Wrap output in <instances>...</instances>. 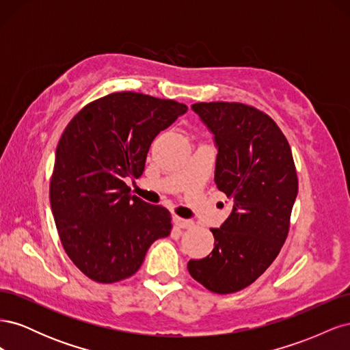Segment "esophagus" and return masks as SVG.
Masks as SVG:
<instances>
[{
    "label": "esophagus",
    "instance_id": "34e87169",
    "mask_svg": "<svg viewBox=\"0 0 350 350\" xmlns=\"http://www.w3.org/2000/svg\"><path fill=\"white\" fill-rule=\"evenodd\" d=\"M174 224H175V226H178L179 229H188V228H193L194 221H193V220H188V219H183V217L174 216Z\"/></svg>",
    "mask_w": 350,
    "mask_h": 350
}]
</instances>
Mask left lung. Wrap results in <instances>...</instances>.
<instances>
[{
  "instance_id": "obj_1",
  "label": "left lung",
  "mask_w": 350,
  "mask_h": 350,
  "mask_svg": "<svg viewBox=\"0 0 350 350\" xmlns=\"http://www.w3.org/2000/svg\"><path fill=\"white\" fill-rule=\"evenodd\" d=\"M191 109L215 137V183L232 201L215 248L189 260L193 279L215 293H234L256 282L278 257L298 196L291 146L269 115L237 102H201Z\"/></svg>"
}]
</instances>
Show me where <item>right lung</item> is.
Listing matches in <instances>:
<instances>
[{"label": "right lung", "instance_id": "obj_1", "mask_svg": "<svg viewBox=\"0 0 350 350\" xmlns=\"http://www.w3.org/2000/svg\"><path fill=\"white\" fill-rule=\"evenodd\" d=\"M187 112L184 103L134 92L86 105L62 133L49 185L52 215L67 256L94 282L140 269L152 243L171 234V213L131 196L154 137Z\"/></svg>", "mask_w": 350, "mask_h": 350}]
</instances>
